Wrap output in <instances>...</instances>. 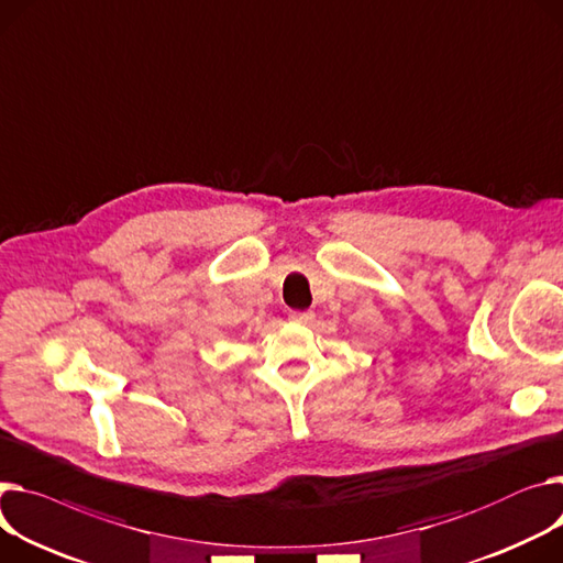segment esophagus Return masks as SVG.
<instances>
[{"label":"esophagus","mask_w":563,"mask_h":563,"mask_svg":"<svg viewBox=\"0 0 563 563\" xmlns=\"http://www.w3.org/2000/svg\"><path fill=\"white\" fill-rule=\"evenodd\" d=\"M289 319L294 323H310L314 319V312L312 310H291L289 312Z\"/></svg>","instance_id":"34e87169"}]
</instances>
